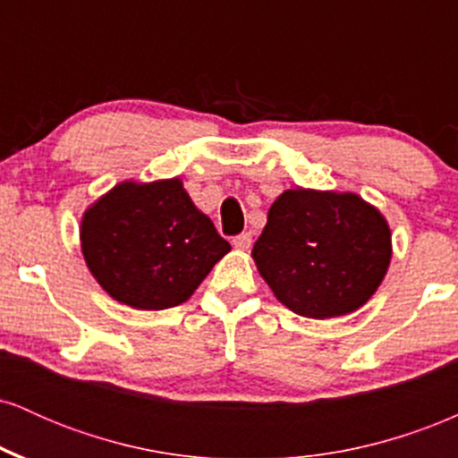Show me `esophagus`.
Listing matches in <instances>:
<instances>
[{"mask_svg":"<svg viewBox=\"0 0 458 458\" xmlns=\"http://www.w3.org/2000/svg\"><path fill=\"white\" fill-rule=\"evenodd\" d=\"M233 245L236 247V250L241 251H247L251 247V234L250 233H243V234H236L233 239Z\"/></svg>","mask_w":458,"mask_h":458,"instance_id":"esophagus-1","label":"esophagus"}]
</instances>
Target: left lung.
Listing matches in <instances>:
<instances>
[{
    "label": "left lung",
    "instance_id": "1",
    "mask_svg": "<svg viewBox=\"0 0 458 458\" xmlns=\"http://www.w3.org/2000/svg\"><path fill=\"white\" fill-rule=\"evenodd\" d=\"M251 259L273 295L299 317H343L364 306L386 277L390 225L355 193L288 189L271 204Z\"/></svg>",
    "mask_w": 458,
    "mask_h": 458
}]
</instances>
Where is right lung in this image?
Returning <instances> with one entry per match:
<instances>
[{
    "instance_id": "right-lung-1",
    "label": "right lung",
    "mask_w": 458,
    "mask_h": 458,
    "mask_svg": "<svg viewBox=\"0 0 458 458\" xmlns=\"http://www.w3.org/2000/svg\"><path fill=\"white\" fill-rule=\"evenodd\" d=\"M88 269L115 301L138 310L181 306L230 251L178 178L120 182L81 219Z\"/></svg>"
}]
</instances>
